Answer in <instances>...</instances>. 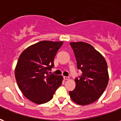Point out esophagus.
Wrapping results in <instances>:
<instances>
[{"label": "esophagus", "mask_w": 121, "mask_h": 121, "mask_svg": "<svg viewBox=\"0 0 121 121\" xmlns=\"http://www.w3.org/2000/svg\"><path fill=\"white\" fill-rule=\"evenodd\" d=\"M63 79L65 80H67L69 79V76H63Z\"/></svg>", "instance_id": "34e87169"}]
</instances>
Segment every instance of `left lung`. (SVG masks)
<instances>
[{
	"label": "left lung",
	"mask_w": 121,
	"mask_h": 121,
	"mask_svg": "<svg viewBox=\"0 0 121 121\" xmlns=\"http://www.w3.org/2000/svg\"><path fill=\"white\" fill-rule=\"evenodd\" d=\"M70 45L76 57L77 68L82 74L75 78L76 87L69 91V95L79 105L91 104L100 97L108 84L106 61L87 43H71Z\"/></svg>",
	"instance_id": "obj_1"
}]
</instances>
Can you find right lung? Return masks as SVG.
I'll list each match as a JSON object with an SVG mask.
<instances>
[{"mask_svg": "<svg viewBox=\"0 0 121 121\" xmlns=\"http://www.w3.org/2000/svg\"><path fill=\"white\" fill-rule=\"evenodd\" d=\"M62 45V41H42L28 47L19 58L15 71L17 85L25 97L35 104L49 101L62 83V76L48 73Z\"/></svg>", "mask_w": 121, "mask_h": 121, "instance_id": "1", "label": "right lung"}]
</instances>
